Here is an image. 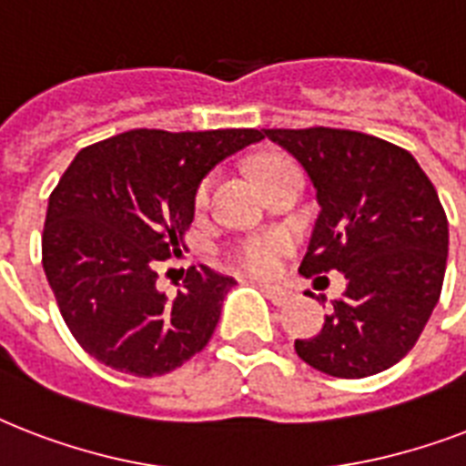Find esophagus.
<instances>
[{
  "instance_id": "obj_1",
  "label": "esophagus",
  "mask_w": 466,
  "mask_h": 466,
  "mask_svg": "<svg viewBox=\"0 0 466 466\" xmlns=\"http://www.w3.org/2000/svg\"><path fill=\"white\" fill-rule=\"evenodd\" d=\"M263 292L268 295V299L273 305H288L292 298H295V290H292L290 285H283V283H276V285H263Z\"/></svg>"
}]
</instances>
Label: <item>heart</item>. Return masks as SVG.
I'll return each instance as SVG.
<instances>
[{
  "label": "heart",
  "instance_id": "b5f03b06",
  "mask_svg": "<svg viewBox=\"0 0 466 466\" xmlns=\"http://www.w3.org/2000/svg\"><path fill=\"white\" fill-rule=\"evenodd\" d=\"M285 159H278V157H268L263 159L258 167H256V176L266 171L268 167H276V164H283ZM210 193V181L203 183V188L198 193V200L203 203L205 198ZM290 251V237L283 232H270L261 234V237H251V239L241 241L234 256H237V263L241 268H247L248 273H256V276H268L278 268V263L285 254Z\"/></svg>",
  "mask_w": 466,
  "mask_h": 466
}]
</instances>
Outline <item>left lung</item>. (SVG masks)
<instances>
[{"mask_svg":"<svg viewBox=\"0 0 466 466\" xmlns=\"http://www.w3.org/2000/svg\"><path fill=\"white\" fill-rule=\"evenodd\" d=\"M261 135L290 152L317 190L321 210L299 273L346 278L321 331L295 340V350L319 372L346 380L397 365L433 314L448 266V218L435 186L406 149L372 135L336 127Z\"/></svg>","mask_w":466,"mask_h":466,"instance_id":"obj_1","label":"left lung"}]
</instances>
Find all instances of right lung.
Returning a JSON list of instances; mask_svg holds the SVG:
<instances>
[{
	"label": "right lung",
	"mask_w": 466,
	"mask_h": 466,
	"mask_svg": "<svg viewBox=\"0 0 466 466\" xmlns=\"http://www.w3.org/2000/svg\"><path fill=\"white\" fill-rule=\"evenodd\" d=\"M261 140L251 127L130 130L75 157L47 200L43 270L91 358L155 377L208 346L234 278L193 266L167 298L157 288L159 266L186 248L200 181Z\"/></svg>",
	"instance_id": "obj_1"
}]
</instances>
